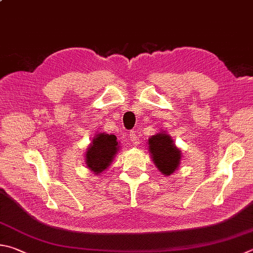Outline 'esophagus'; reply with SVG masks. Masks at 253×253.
Here are the masks:
<instances>
[{"instance_id":"1","label":"esophagus","mask_w":253,"mask_h":253,"mask_svg":"<svg viewBox=\"0 0 253 253\" xmlns=\"http://www.w3.org/2000/svg\"><path fill=\"white\" fill-rule=\"evenodd\" d=\"M129 139H130V141H131L132 144H134V145H138L139 139H138V136H137V132H136L135 130L130 131V134H129Z\"/></svg>"}]
</instances>
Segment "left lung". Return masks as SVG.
<instances>
[{"label": "left lung", "instance_id": "obj_1", "mask_svg": "<svg viewBox=\"0 0 253 253\" xmlns=\"http://www.w3.org/2000/svg\"><path fill=\"white\" fill-rule=\"evenodd\" d=\"M148 145L151 158L160 172L169 176L176 170L180 163L181 154L170 136L166 132H159L150 137Z\"/></svg>", "mask_w": 253, "mask_h": 253}]
</instances>
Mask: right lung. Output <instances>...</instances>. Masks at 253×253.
<instances>
[{
	"label": "right lung",
	"instance_id": "1",
	"mask_svg": "<svg viewBox=\"0 0 253 253\" xmlns=\"http://www.w3.org/2000/svg\"><path fill=\"white\" fill-rule=\"evenodd\" d=\"M118 141L115 135L97 134L86 151V166L98 174L103 172L118 151Z\"/></svg>",
	"mask_w": 253,
	"mask_h": 253
}]
</instances>
